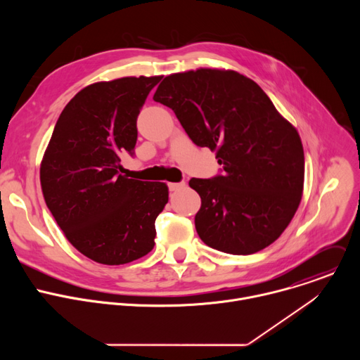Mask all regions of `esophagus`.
Returning <instances> with one entry per match:
<instances>
[{
    "instance_id": "esophagus-1",
    "label": "esophagus",
    "mask_w": 360,
    "mask_h": 360,
    "mask_svg": "<svg viewBox=\"0 0 360 360\" xmlns=\"http://www.w3.org/2000/svg\"><path fill=\"white\" fill-rule=\"evenodd\" d=\"M184 186H185V182H169L168 184L169 191H178V189H182Z\"/></svg>"
}]
</instances>
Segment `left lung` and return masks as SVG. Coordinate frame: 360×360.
I'll use <instances>...</instances> for the list:
<instances>
[{
  "label": "left lung",
  "instance_id": "left-lung-1",
  "mask_svg": "<svg viewBox=\"0 0 360 360\" xmlns=\"http://www.w3.org/2000/svg\"><path fill=\"white\" fill-rule=\"evenodd\" d=\"M153 101L222 165L210 179L189 181L200 196L195 228L203 243L250 255L275 242L299 207L304 157L299 134L262 88L235 71L200 68L165 77Z\"/></svg>",
  "mask_w": 360,
  "mask_h": 360
}]
</instances>
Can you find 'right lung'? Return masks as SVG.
Here are the masks:
<instances>
[{
	"label": "right lung",
	"instance_id": "obj_1",
	"mask_svg": "<svg viewBox=\"0 0 360 360\" xmlns=\"http://www.w3.org/2000/svg\"><path fill=\"white\" fill-rule=\"evenodd\" d=\"M162 77H127L79 91L61 112L41 162L48 210L86 258L124 265L155 245V219L168 202L162 182L121 175L135 155L136 120Z\"/></svg>",
	"mask_w": 360,
	"mask_h": 360
}]
</instances>
